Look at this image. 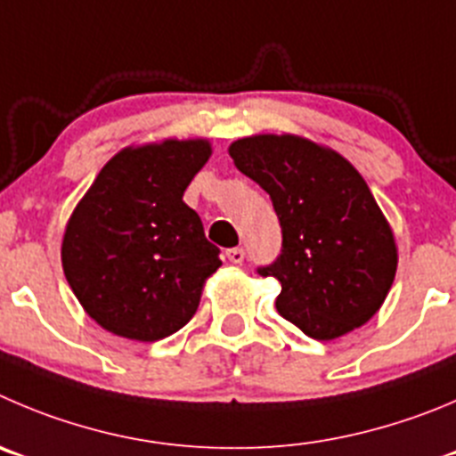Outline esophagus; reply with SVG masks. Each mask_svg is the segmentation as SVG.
<instances>
[{
  "instance_id": "34e87169",
  "label": "esophagus",
  "mask_w": 456,
  "mask_h": 456,
  "mask_svg": "<svg viewBox=\"0 0 456 456\" xmlns=\"http://www.w3.org/2000/svg\"><path fill=\"white\" fill-rule=\"evenodd\" d=\"M227 258L232 263H236V265H240L242 261H245V249L242 248H232V249H227Z\"/></svg>"
}]
</instances>
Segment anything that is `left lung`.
Segmentation results:
<instances>
[{"label": "left lung", "mask_w": 456, "mask_h": 456, "mask_svg": "<svg viewBox=\"0 0 456 456\" xmlns=\"http://www.w3.org/2000/svg\"><path fill=\"white\" fill-rule=\"evenodd\" d=\"M229 155L279 216L281 254L256 272L281 283V317L322 342L367 324L394 283L398 254L362 175L335 151L292 134L238 139Z\"/></svg>", "instance_id": "left-lung-1"}]
</instances>
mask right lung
I'll return each mask as SVG.
<instances>
[{
  "instance_id": "obj_1",
  "label": "right lung",
  "mask_w": 456,
  "mask_h": 456,
  "mask_svg": "<svg viewBox=\"0 0 456 456\" xmlns=\"http://www.w3.org/2000/svg\"><path fill=\"white\" fill-rule=\"evenodd\" d=\"M208 155L204 139L126 148L71 214L62 270L85 313L110 333L137 342L177 333L223 265L182 200Z\"/></svg>"
}]
</instances>
